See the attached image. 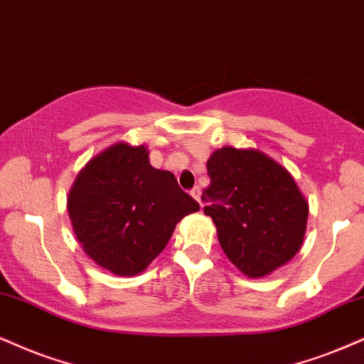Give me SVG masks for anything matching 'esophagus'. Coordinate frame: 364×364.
<instances>
[{
    "label": "esophagus",
    "mask_w": 364,
    "mask_h": 364,
    "mask_svg": "<svg viewBox=\"0 0 364 364\" xmlns=\"http://www.w3.org/2000/svg\"><path fill=\"white\" fill-rule=\"evenodd\" d=\"M191 196L194 197V199L197 200V203L200 204V187H194V189L191 191Z\"/></svg>",
    "instance_id": "34e87169"
}]
</instances>
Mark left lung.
<instances>
[{
    "mask_svg": "<svg viewBox=\"0 0 364 364\" xmlns=\"http://www.w3.org/2000/svg\"><path fill=\"white\" fill-rule=\"evenodd\" d=\"M208 173L204 214L237 270L262 278L289 263L302 246L309 216L289 170L263 151L223 146L208 160Z\"/></svg>",
    "mask_w": 364,
    "mask_h": 364,
    "instance_id": "1",
    "label": "left lung"
}]
</instances>
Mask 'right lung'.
<instances>
[{
    "instance_id": "add662e5",
    "label": "right lung",
    "mask_w": 364,
    "mask_h": 364,
    "mask_svg": "<svg viewBox=\"0 0 364 364\" xmlns=\"http://www.w3.org/2000/svg\"><path fill=\"white\" fill-rule=\"evenodd\" d=\"M67 210L87 257L114 275L133 277L159 257L175 224L199 204L172 172L151 167L145 145L121 141L80 170Z\"/></svg>"
}]
</instances>
